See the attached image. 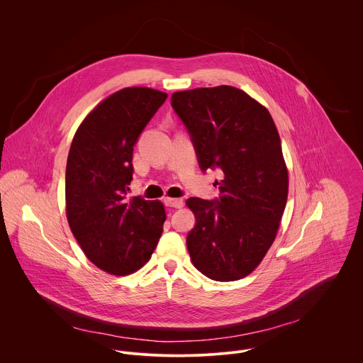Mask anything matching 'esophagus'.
Masks as SVG:
<instances>
[{
	"label": "esophagus",
	"instance_id": "esophagus-1",
	"mask_svg": "<svg viewBox=\"0 0 363 363\" xmlns=\"http://www.w3.org/2000/svg\"><path fill=\"white\" fill-rule=\"evenodd\" d=\"M164 204H166L167 207L182 208L183 207V200H182V199H170V197H166V199H164Z\"/></svg>",
	"mask_w": 363,
	"mask_h": 363
}]
</instances>
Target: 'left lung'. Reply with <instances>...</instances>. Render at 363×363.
<instances>
[{"mask_svg":"<svg viewBox=\"0 0 363 363\" xmlns=\"http://www.w3.org/2000/svg\"><path fill=\"white\" fill-rule=\"evenodd\" d=\"M200 167H219L220 197L186 201L196 216L187 236L194 267L213 281L252 274L275 240L288 199V169L275 123L262 104L229 85L174 92Z\"/></svg>","mask_w":363,"mask_h":363,"instance_id":"obj_1","label":"left lung"}]
</instances>
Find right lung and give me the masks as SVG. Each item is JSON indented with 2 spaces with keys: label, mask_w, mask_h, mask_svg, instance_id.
I'll return each instance as SVG.
<instances>
[{
  "label": "right lung",
  "mask_w": 363,
  "mask_h": 363,
  "mask_svg": "<svg viewBox=\"0 0 363 363\" xmlns=\"http://www.w3.org/2000/svg\"><path fill=\"white\" fill-rule=\"evenodd\" d=\"M152 88L120 89L78 127L67 159L65 211L85 256L113 275L135 272L151 259L166 220L160 201L127 200L134 145L166 101Z\"/></svg>",
  "instance_id": "add662e5"
}]
</instances>
